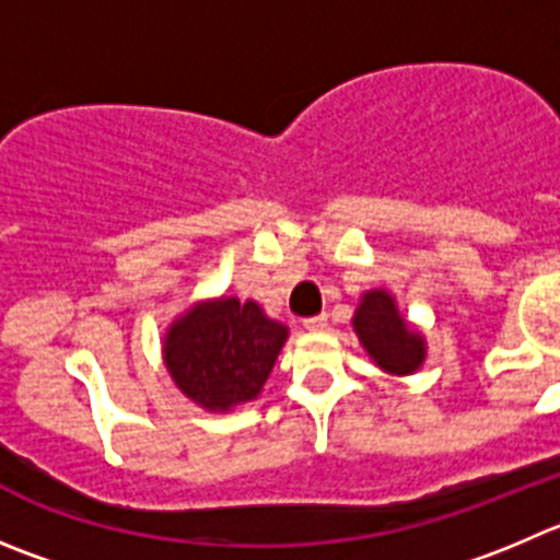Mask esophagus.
I'll return each instance as SVG.
<instances>
[{"label": "esophagus", "instance_id": "obj_1", "mask_svg": "<svg viewBox=\"0 0 560 560\" xmlns=\"http://www.w3.org/2000/svg\"><path fill=\"white\" fill-rule=\"evenodd\" d=\"M324 327H327V313H322V316L305 318V329H311V332H322Z\"/></svg>", "mask_w": 560, "mask_h": 560}]
</instances>
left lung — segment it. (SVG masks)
<instances>
[{
    "label": "left lung",
    "mask_w": 560,
    "mask_h": 560,
    "mask_svg": "<svg viewBox=\"0 0 560 560\" xmlns=\"http://www.w3.org/2000/svg\"><path fill=\"white\" fill-rule=\"evenodd\" d=\"M351 327L365 354L385 374L409 376L423 369L429 354L425 335L401 316L396 296L387 289H371L360 296Z\"/></svg>",
    "instance_id": "1"
}]
</instances>
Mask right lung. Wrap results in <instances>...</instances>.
I'll use <instances>...</instances> for the list:
<instances>
[{"label":"right lung","mask_w":560,"mask_h":560,"mask_svg":"<svg viewBox=\"0 0 560 560\" xmlns=\"http://www.w3.org/2000/svg\"><path fill=\"white\" fill-rule=\"evenodd\" d=\"M289 327L255 300L211 296L173 318L162 360L173 385L206 412H233L264 390Z\"/></svg>","instance_id":"right-lung-1"}]
</instances>
